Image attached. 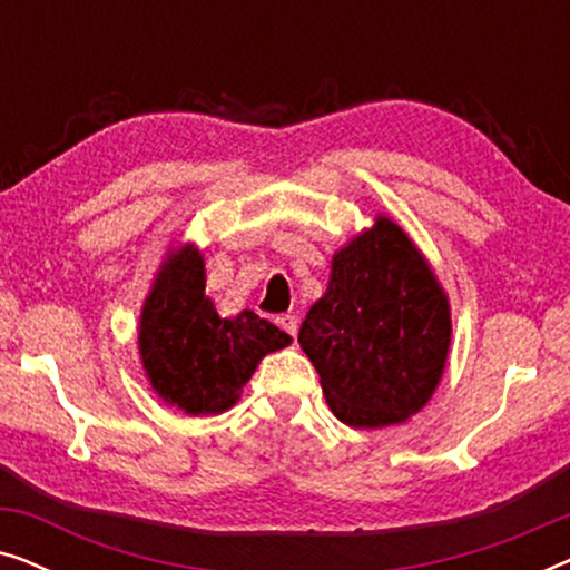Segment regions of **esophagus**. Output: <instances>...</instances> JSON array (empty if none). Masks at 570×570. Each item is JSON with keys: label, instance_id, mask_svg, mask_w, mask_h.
Returning <instances> with one entry per match:
<instances>
[{"label": "esophagus", "instance_id": "obj_1", "mask_svg": "<svg viewBox=\"0 0 570 570\" xmlns=\"http://www.w3.org/2000/svg\"><path fill=\"white\" fill-rule=\"evenodd\" d=\"M277 324L283 326L287 334H293V337L298 334V316H295V314H283L277 318Z\"/></svg>", "mask_w": 570, "mask_h": 570}]
</instances>
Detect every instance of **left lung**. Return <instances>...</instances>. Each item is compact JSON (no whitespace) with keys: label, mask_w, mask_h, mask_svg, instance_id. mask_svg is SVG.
<instances>
[{"label":"left lung","mask_w":570,"mask_h":570,"mask_svg":"<svg viewBox=\"0 0 570 570\" xmlns=\"http://www.w3.org/2000/svg\"><path fill=\"white\" fill-rule=\"evenodd\" d=\"M298 342L334 417L400 425L431 402L451 345L449 295L400 223L373 217L337 248Z\"/></svg>","instance_id":"8db88e82"}]
</instances>
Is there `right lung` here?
Returning a JSON list of instances; mask_svg holds the SVG:
<instances>
[{
	"label": "right lung",
	"instance_id": "obj_1",
	"mask_svg": "<svg viewBox=\"0 0 570 570\" xmlns=\"http://www.w3.org/2000/svg\"><path fill=\"white\" fill-rule=\"evenodd\" d=\"M197 244L168 248L139 311L137 347L153 392L186 415H220L240 400L264 355L293 342L254 311L223 318L205 293Z\"/></svg>",
	"mask_w": 570,
	"mask_h": 570
}]
</instances>
